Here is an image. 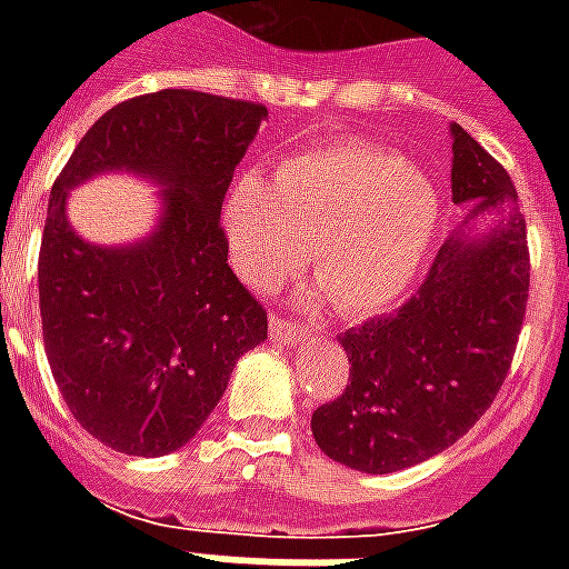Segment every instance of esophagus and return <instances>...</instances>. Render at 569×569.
I'll return each instance as SVG.
<instances>
[{"label": "esophagus", "mask_w": 569, "mask_h": 569, "mask_svg": "<svg viewBox=\"0 0 569 569\" xmlns=\"http://www.w3.org/2000/svg\"><path fill=\"white\" fill-rule=\"evenodd\" d=\"M268 332H271V341H277V345H298V341H301V338H305V329H298L296 322H289V320H283V317H277V313H273L271 317V322H268Z\"/></svg>", "instance_id": "esophagus-1"}]
</instances>
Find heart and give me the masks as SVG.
<instances>
[{
  "label": "heart",
  "instance_id": "b5f03b06",
  "mask_svg": "<svg viewBox=\"0 0 569 569\" xmlns=\"http://www.w3.org/2000/svg\"><path fill=\"white\" fill-rule=\"evenodd\" d=\"M439 194L418 167L362 140L298 151L273 186L249 173L224 203L243 280L273 289L308 261L338 313L371 317L399 305L423 271Z\"/></svg>",
  "mask_w": 569,
  "mask_h": 569
}]
</instances>
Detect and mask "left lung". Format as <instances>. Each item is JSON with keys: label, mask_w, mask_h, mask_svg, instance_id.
<instances>
[{"label": "left lung", "mask_w": 569, "mask_h": 569, "mask_svg": "<svg viewBox=\"0 0 569 569\" xmlns=\"http://www.w3.org/2000/svg\"><path fill=\"white\" fill-rule=\"evenodd\" d=\"M451 133L453 203H472L469 219L509 216L488 237H448L402 308L338 335L350 383L310 429L326 457L371 476L423 463L476 427L525 326L530 252L512 176L460 124Z\"/></svg>", "instance_id": "obj_1"}]
</instances>
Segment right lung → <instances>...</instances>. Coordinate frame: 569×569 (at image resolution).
I'll use <instances>...</instances> for the list:
<instances>
[{
  "label": "right lung",
  "mask_w": 569,
  "mask_h": 569,
  "mask_svg": "<svg viewBox=\"0 0 569 569\" xmlns=\"http://www.w3.org/2000/svg\"><path fill=\"white\" fill-rule=\"evenodd\" d=\"M264 116L216 93H142L97 118L54 179L39 249L44 353L72 418L116 451L182 448L237 359L268 338V310L228 268L219 222ZM103 169L171 186L162 224L137 248H93L68 228L66 191Z\"/></svg>",
  "instance_id": "right-lung-1"
}]
</instances>
